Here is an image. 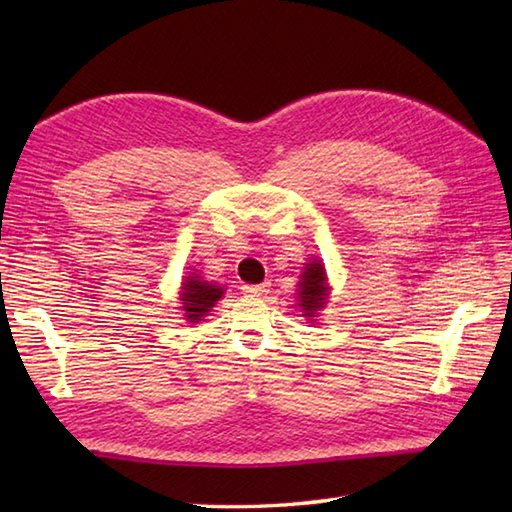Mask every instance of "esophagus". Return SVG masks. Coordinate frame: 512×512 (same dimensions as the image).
Here are the masks:
<instances>
[{
	"label": "esophagus",
	"mask_w": 512,
	"mask_h": 512,
	"mask_svg": "<svg viewBox=\"0 0 512 512\" xmlns=\"http://www.w3.org/2000/svg\"><path fill=\"white\" fill-rule=\"evenodd\" d=\"M244 295L248 297H264L266 292L270 290V284H257V286H244Z\"/></svg>",
	"instance_id": "1"
}]
</instances>
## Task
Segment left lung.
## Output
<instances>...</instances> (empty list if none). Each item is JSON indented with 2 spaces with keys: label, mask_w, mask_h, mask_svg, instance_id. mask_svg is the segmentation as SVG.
Here are the masks:
<instances>
[{
  "label": "left lung",
  "mask_w": 512,
  "mask_h": 512,
  "mask_svg": "<svg viewBox=\"0 0 512 512\" xmlns=\"http://www.w3.org/2000/svg\"><path fill=\"white\" fill-rule=\"evenodd\" d=\"M328 295H330V286H328V277H325V268L314 259V262L306 264L301 273V281H299V308L303 312V317L310 321H317L319 310L328 303Z\"/></svg>",
  "instance_id": "left-lung-1"
}]
</instances>
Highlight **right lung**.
<instances>
[{
    "mask_svg": "<svg viewBox=\"0 0 512 512\" xmlns=\"http://www.w3.org/2000/svg\"><path fill=\"white\" fill-rule=\"evenodd\" d=\"M224 288L209 284V281H202L200 275L191 273L184 277L182 290H180V301L184 310V319L191 323H200L206 312H211L217 301L222 299Z\"/></svg>",
    "mask_w": 512,
    "mask_h": 512,
    "instance_id": "obj_1",
    "label": "right lung"
}]
</instances>
